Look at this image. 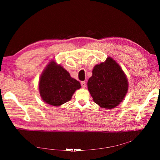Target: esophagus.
I'll list each match as a JSON object with an SVG mask.
<instances>
[{
	"label": "esophagus",
	"instance_id": "1",
	"mask_svg": "<svg viewBox=\"0 0 160 160\" xmlns=\"http://www.w3.org/2000/svg\"><path fill=\"white\" fill-rule=\"evenodd\" d=\"M81 85H82V87H83V88H85L86 87V83H85V82H81Z\"/></svg>",
	"mask_w": 160,
	"mask_h": 160
}]
</instances>
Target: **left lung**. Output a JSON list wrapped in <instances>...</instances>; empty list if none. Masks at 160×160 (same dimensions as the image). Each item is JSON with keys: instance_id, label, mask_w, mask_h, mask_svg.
Here are the masks:
<instances>
[{"instance_id": "obj_1", "label": "left lung", "mask_w": 160, "mask_h": 160, "mask_svg": "<svg viewBox=\"0 0 160 160\" xmlns=\"http://www.w3.org/2000/svg\"><path fill=\"white\" fill-rule=\"evenodd\" d=\"M87 87L93 101L101 108L112 109L125 98L128 89L127 77L118 63L111 57L96 64Z\"/></svg>"}]
</instances>
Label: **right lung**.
Here are the masks:
<instances>
[{"instance_id":"1","label":"right lung","mask_w":160,"mask_h":160,"mask_svg":"<svg viewBox=\"0 0 160 160\" xmlns=\"http://www.w3.org/2000/svg\"><path fill=\"white\" fill-rule=\"evenodd\" d=\"M80 83L73 78L69 72L51 60L45 68L39 79L38 89L42 99L53 106H59L71 100Z\"/></svg>"}]
</instances>
